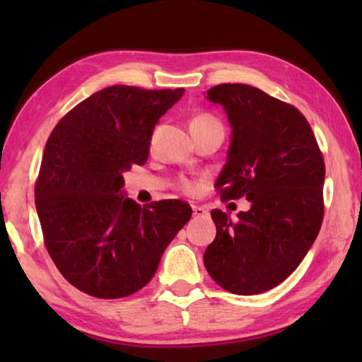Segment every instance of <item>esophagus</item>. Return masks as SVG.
<instances>
[{
	"label": "esophagus",
	"instance_id": "obj_1",
	"mask_svg": "<svg viewBox=\"0 0 362 362\" xmlns=\"http://www.w3.org/2000/svg\"><path fill=\"white\" fill-rule=\"evenodd\" d=\"M207 214V209L202 206H192V216L194 217H204Z\"/></svg>",
	"mask_w": 362,
	"mask_h": 362
}]
</instances>
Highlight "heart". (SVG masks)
I'll use <instances>...</instances> for the list:
<instances>
[{"mask_svg": "<svg viewBox=\"0 0 362 362\" xmlns=\"http://www.w3.org/2000/svg\"><path fill=\"white\" fill-rule=\"evenodd\" d=\"M204 123H219V122H217L216 118L211 117V115H197V117L192 118L191 125H204ZM182 189L187 191V192H194L196 185H194V182H191V181H185V182H182Z\"/></svg>", "mask_w": 362, "mask_h": 362, "instance_id": "obj_1", "label": "heart"}]
</instances>
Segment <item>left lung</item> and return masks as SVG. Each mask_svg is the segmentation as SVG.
<instances>
[{"mask_svg": "<svg viewBox=\"0 0 362 362\" xmlns=\"http://www.w3.org/2000/svg\"><path fill=\"white\" fill-rule=\"evenodd\" d=\"M206 98L224 108L232 130L216 187L226 199L250 202L234 221L211 212L217 232L206 270L230 293H264L293 274L318 235L323 156L306 118L260 88L222 83Z\"/></svg>", "mask_w": 362, "mask_h": 362, "instance_id": "obj_1", "label": "left lung"}]
</instances>
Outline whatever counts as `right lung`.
<instances>
[{
    "mask_svg": "<svg viewBox=\"0 0 362 362\" xmlns=\"http://www.w3.org/2000/svg\"><path fill=\"white\" fill-rule=\"evenodd\" d=\"M185 88L113 86L74 107L44 148L36 209L46 249L69 284L95 298H123L156 274L163 252L191 219L166 199L140 207L123 173L150 155L156 123Z\"/></svg>",
    "mask_w": 362,
    "mask_h": 362,
    "instance_id": "1",
    "label": "right lung"
}]
</instances>
